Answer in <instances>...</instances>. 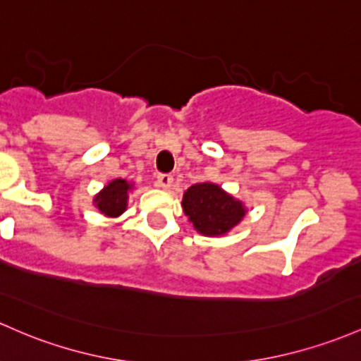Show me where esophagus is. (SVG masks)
Instances as JSON below:
<instances>
[{
  "label": "esophagus",
  "instance_id": "34e87169",
  "mask_svg": "<svg viewBox=\"0 0 361 361\" xmlns=\"http://www.w3.org/2000/svg\"><path fill=\"white\" fill-rule=\"evenodd\" d=\"M156 185L159 188L169 190V188H171V185H173V176H171V174H157Z\"/></svg>",
  "mask_w": 361,
  "mask_h": 361
}]
</instances>
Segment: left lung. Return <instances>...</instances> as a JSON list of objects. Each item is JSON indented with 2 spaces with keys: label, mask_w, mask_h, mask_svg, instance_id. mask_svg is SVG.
Returning a JSON list of instances; mask_svg holds the SVG:
<instances>
[{
  "label": "left lung",
  "mask_w": 361,
  "mask_h": 361,
  "mask_svg": "<svg viewBox=\"0 0 361 361\" xmlns=\"http://www.w3.org/2000/svg\"><path fill=\"white\" fill-rule=\"evenodd\" d=\"M181 205L193 228L205 236L226 235L247 214L243 202L209 181L192 185L183 193Z\"/></svg>",
  "instance_id": "8db88e82"
}]
</instances>
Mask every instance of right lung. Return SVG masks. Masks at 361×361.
Listing matches in <instances>:
<instances>
[{"mask_svg":"<svg viewBox=\"0 0 361 361\" xmlns=\"http://www.w3.org/2000/svg\"><path fill=\"white\" fill-rule=\"evenodd\" d=\"M133 188L132 183L126 180L116 178L109 181L101 192L94 197V204L104 216L118 217L126 211V200H128V192Z\"/></svg>","mask_w":361,"mask_h":361,"instance_id":"1","label":"right lung"}]
</instances>
